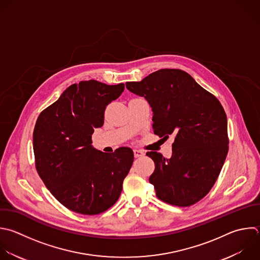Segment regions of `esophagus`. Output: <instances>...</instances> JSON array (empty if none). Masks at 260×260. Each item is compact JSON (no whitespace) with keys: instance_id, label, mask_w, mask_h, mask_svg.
Returning a JSON list of instances; mask_svg holds the SVG:
<instances>
[{"instance_id":"1","label":"esophagus","mask_w":260,"mask_h":260,"mask_svg":"<svg viewBox=\"0 0 260 260\" xmlns=\"http://www.w3.org/2000/svg\"><path fill=\"white\" fill-rule=\"evenodd\" d=\"M133 152H134V156H135V157H141V156L144 154L143 151L138 150V149H134Z\"/></svg>"}]
</instances>
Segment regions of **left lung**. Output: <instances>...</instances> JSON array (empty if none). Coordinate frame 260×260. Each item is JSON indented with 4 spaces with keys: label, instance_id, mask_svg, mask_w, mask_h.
I'll return each mask as SVG.
<instances>
[{
    "label": "left lung",
    "instance_id": "obj_1",
    "mask_svg": "<svg viewBox=\"0 0 260 260\" xmlns=\"http://www.w3.org/2000/svg\"><path fill=\"white\" fill-rule=\"evenodd\" d=\"M126 87L149 104L154 134L175 136L171 158L146 153L154 161L149 182L157 198L177 206L196 203L214 185L228 153V122L220 103L179 69L155 71Z\"/></svg>",
    "mask_w": 260,
    "mask_h": 260
}]
</instances>
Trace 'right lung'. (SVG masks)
Listing matches in <instances>:
<instances>
[{"label": "right lung", "instance_id": "1", "mask_svg": "<svg viewBox=\"0 0 260 260\" xmlns=\"http://www.w3.org/2000/svg\"><path fill=\"white\" fill-rule=\"evenodd\" d=\"M125 89L96 80L72 84L44 110L34 131L37 171L64 206L81 214H98L114 205L133 164L131 148L106 153L91 136L104 125L106 107Z\"/></svg>", "mask_w": 260, "mask_h": 260}]
</instances>
